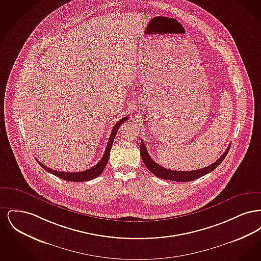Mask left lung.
Here are the masks:
<instances>
[{
    "label": "left lung",
    "mask_w": 261,
    "mask_h": 261,
    "mask_svg": "<svg viewBox=\"0 0 261 261\" xmlns=\"http://www.w3.org/2000/svg\"><path fill=\"white\" fill-rule=\"evenodd\" d=\"M230 147H228L223 154L220 156L219 160H217L214 163L211 164L207 167L198 169V170H192V171H175V170H170L167 168H164L162 165L155 163L151 160V158L149 156L148 153L147 148L144 144L143 141H141V145H140V151H141V156L142 160L145 163L146 167L149 169V171L152 174H154L156 177L162 178L164 180H170V181H176V182H190V181H194L196 179H198L199 177L205 175V174L210 173L211 171H213L221 162H223L224 159L226 158L228 151H229Z\"/></svg>",
    "instance_id": "left-lung-1"
}]
</instances>
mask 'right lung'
Segmentation results:
<instances>
[{
  "instance_id": "right-lung-1",
  "label": "right lung",
  "mask_w": 261,
  "mask_h": 261,
  "mask_svg": "<svg viewBox=\"0 0 261 261\" xmlns=\"http://www.w3.org/2000/svg\"><path fill=\"white\" fill-rule=\"evenodd\" d=\"M128 119V116H125L123 118H121L119 121H117L116 124H114L113 128H112V134L110 136L109 139V142H108V145H107V148L105 150V153L101 158V160L99 161L95 166L91 167L90 169H87L85 171H81V172H63V171H57V170H54V169H50L49 167L45 166L44 164H42L41 162H39L38 160V163L40 164V166H42L45 170H47L48 172L54 174L55 176L63 179L65 181H70V182H84V181H90V180H93L95 178H97L98 176H99L100 174L102 173L106 165L108 164L109 160H110V153H111V149H112V143H113V140L117 134V131L120 127V125L122 124L124 121H126Z\"/></svg>"
}]
</instances>
